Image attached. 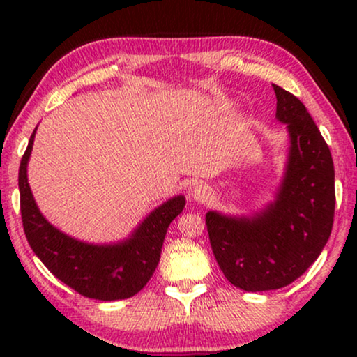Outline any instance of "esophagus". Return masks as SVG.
<instances>
[{
	"label": "esophagus",
	"mask_w": 357,
	"mask_h": 357,
	"mask_svg": "<svg viewBox=\"0 0 357 357\" xmlns=\"http://www.w3.org/2000/svg\"><path fill=\"white\" fill-rule=\"evenodd\" d=\"M213 195H214L213 188L208 187V185H197V187H195V190L192 192L193 199H195V202H198V203L211 202Z\"/></svg>",
	"instance_id": "obj_1"
}]
</instances>
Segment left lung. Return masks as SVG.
Returning <instances> with one entry per match:
<instances>
[{
    "instance_id": "1",
    "label": "left lung",
    "mask_w": 357,
    "mask_h": 357,
    "mask_svg": "<svg viewBox=\"0 0 357 357\" xmlns=\"http://www.w3.org/2000/svg\"><path fill=\"white\" fill-rule=\"evenodd\" d=\"M276 119L291 138L276 202L252 218L206 213L209 242L219 268L243 291L280 289L317 260L335 218V169L328 144L305 105L273 84Z\"/></svg>"
}]
</instances>
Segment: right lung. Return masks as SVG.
Instances as JSON below:
<instances>
[{"label": "right lung", "mask_w": 357, "mask_h": 357, "mask_svg": "<svg viewBox=\"0 0 357 357\" xmlns=\"http://www.w3.org/2000/svg\"><path fill=\"white\" fill-rule=\"evenodd\" d=\"M36 130L19 167L21 216L29 245L50 273L81 296L119 301L138 294L158 266L165 232L169 224L182 213L185 198L175 197L160 204L130 238L115 245H92L71 238L42 216L29 187L27 162Z\"/></svg>", "instance_id": "add662e5"}]
</instances>
